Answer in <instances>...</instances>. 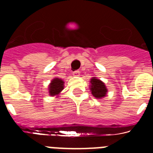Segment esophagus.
<instances>
[{
  "instance_id": "34e87169",
  "label": "esophagus",
  "mask_w": 153,
  "mask_h": 153,
  "mask_svg": "<svg viewBox=\"0 0 153 153\" xmlns=\"http://www.w3.org/2000/svg\"><path fill=\"white\" fill-rule=\"evenodd\" d=\"M79 74H80V72H79V70H76V71H74V72L73 73V75H74V76H79Z\"/></svg>"
}]
</instances>
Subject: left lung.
Segmentation results:
<instances>
[{"label":"left lung","mask_w":153,"mask_h":153,"mask_svg":"<svg viewBox=\"0 0 153 153\" xmlns=\"http://www.w3.org/2000/svg\"><path fill=\"white\" fill-rule=\"evenodd\" d=\"M90 91L93 97L97 99H102L106 97L107 89L103 82L97 77H93L90 80Z\"/></svg>","instance_id":"left-lung-1"}]
</instances>
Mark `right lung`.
<instances>
[{
    "instance_id": "1",
    "label": "right lung",
    "mask_w": 153,
    "mask_h": 153,
    "mask_svg": "<svg viewBox=\"0 0 153 153\" xmlns=\"http://www.w3.org/2000/svg\"><path fill=\"white\" fill-rule=\"evenodd\" d=\"M64 81L62 79L59 78H54L51 81V83L49 85V93L50 96L53 97V96H58L60 92L63 90V85Z\"/></svg>"
}]
</instances>
